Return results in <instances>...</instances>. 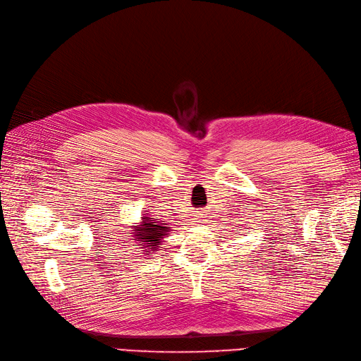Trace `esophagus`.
Segmentation results:
<instances>
[{"label": "esophagus", "instance_id": "esophagus-1", "mask_svg": "<svg viewBox=\"0 0 361 361\" xmlns=\"http://www.w3.org/2000/svg\"><path fill=\"white\" fill-rule=\"evenodd\" d=\"M199 218H201V216H199ZM196 222H202V221H196Z\"/></svg>", "mask_w": 361, "mask_h": 361}]
</instances>
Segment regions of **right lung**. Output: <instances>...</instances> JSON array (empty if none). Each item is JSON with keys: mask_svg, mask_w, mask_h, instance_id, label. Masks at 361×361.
Here are the masks:
<instances>
[{"mask_svg": "<svg viewBox=\"0 0 361 361\" xmlns=\"http://www.w3.org/2000/svg\"><path fill=\"white\" fill-rule=\"evenodd\" d=\"M130 228L131 230L126 235L133 236L134 241H137V245H140L147 255L156 252L162 244V239L166 235H170L171 231V227H168V224L164 221H156L153 214L149 213L142 214V221L137 226H131Z\"/></svg>", "mask_w": 361, "mask_h": 361, "instance_id": "obj_1", "label": "right lung"}]
</instances>
